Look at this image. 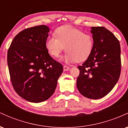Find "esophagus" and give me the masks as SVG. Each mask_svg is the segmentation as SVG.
<instances>
[{"label":"esophagus","instance_id":"1","mask_svg":"<svg viewBox=\"0 0 128 128\" xmlns=\"http://www.w3.org/2000/svg\"><path fill=\"white\" fill-rule=\"evenodd\" d=\"M63 68H64V71H68V70H70V67L67 66H64Z\"/></svg>","mask_w":128,"mask_h":128}]
</instances>
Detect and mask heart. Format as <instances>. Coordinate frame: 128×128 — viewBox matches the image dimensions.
Returning a JSON list of instances; mask_svg holds the SVG:
<instances>
[{
	"label": "heart",
	"mask_w": 128,
	"mask_h": 128,
	"mask_svg": "<svg viewBox=\"0 0 128 128\" xmlns=\"http://www.w3.org/2000/svg\"><path fill=\"white\" fill-rule=\"evenodd\" d=\"M55 36H49L45 42L50 55L58 57L65 49L62 61L66 62H83L89 58L94 46L92 36L69 25L61 26L54 31Z\"/></svg>",
	"instance_id": "b5f03b06"
}]
</instances>
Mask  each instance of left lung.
<instances>
[{
    "instance_id": "8db88e82",
    "label": "left lung",
    "mask_w": 128,
    "mask_h": 128,
    "mask_svg": "<svg viewBox=\"0 0 128 128\" xmlns=\"http://www.w3.org/2000/svg\"><path fill=\"white\" fill-rule=\"evenodd\" d=\"M94 46L90 57L78 68L76 86L82 95L92 99L103 98L112 90L121 72L118 39L104 27H92Z\"/></svg>"
}]
</instances>
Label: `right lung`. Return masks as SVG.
<instances>
[{"instance_id":"add662e5","label":"right lung","mask_w":128,"mask_h":128,"mask_svg":"<svg viewBox=\"0 0 128 128\" xmlns=\"http://www.w3.org/2000/svg\"><path fill=\"white\" fill-rule=\"evenodd\" d=\"M49 28L40 25L24 29L11 42L7 55L13 88L23 99L43 102L52 96L63 71L46 48Z\"/></svg>"}]
</instances>
